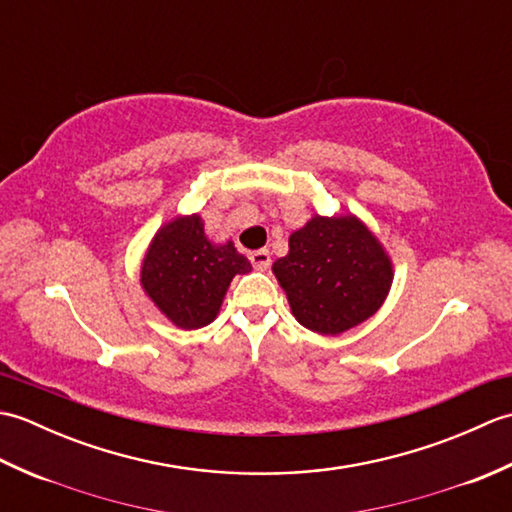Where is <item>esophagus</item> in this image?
Returning <instances> with one entry per match:
<instances>
[{
    "label": "esophagus",
    "instance_id": "34e87169",
    "mask_svg": "<svg viewBox=\"0 0 512 512\" xmlns=\"http://www.w3.org/2000/svg\"><path fill=\"white\" fill-rule=\"evenodd\" d=\"M250 264H253L255 270H268V266H270V253H268L266 248L253 250V253H250Z\"/></svg>",
    "mask_w": 512,
    "mask_h": 512
}]
</instances>
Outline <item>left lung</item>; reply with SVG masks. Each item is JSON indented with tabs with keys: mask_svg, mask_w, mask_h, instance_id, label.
Wrapping results in <instances>:
<instances>
[{
	"mask_svg": "<svg viewBox=\"0 0 512 512\" xmlns=\"http://www.w3.org/2000/svg\"><path fill=\"white\" fill-rule=\"evenodd\" d=\"M288 248L273 273L303 328L328 336L347 332L387 299L394 266L358 217L314 215L290 235Z\"/></svg>",
	"mask_w": 512,
	"mask_h": 512,
	"instance_id": "left-lung-1",
	"label": "left lung"
}]
</instances>
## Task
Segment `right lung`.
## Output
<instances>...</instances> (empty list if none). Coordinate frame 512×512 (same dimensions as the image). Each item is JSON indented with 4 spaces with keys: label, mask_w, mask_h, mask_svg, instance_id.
Returning a JSON list of instances; mask_svg holds the SVG:
<instances>
[{
    "label": "right lung",
    "mask_w": 512,
    "mask_h": 512,
    "mask_svg": "<svg viewBox=\"0 0 512 512\" xmlns=\"http://www.w3.org/2000/svg\"><path fill=\"white\" fill-rule=\"evenodd\" d=\"M250 270L233 242L211 244L202 217L193 213L160 226L140 266V284L173 325L198 330L217 317L233 277Z\"/></svg>",
    "instance_id": "obj_1"
}]
</instances>
